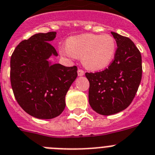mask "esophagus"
Instances as JSON below:
<instances>
[{"label": "esophagus", "mask_w": 155, "mask_h": 155, "mask_svg": "<svg viewBox=\"0 0 155 155\" xmlns=\"http://www.w3.org/2000/svg\"><path fill=\"white\" fill-rule=\"evenodd\" d=\"M77 73H78V76H83V75L85 74L84 71L82 70V69H78Z\"/></svg>", "instance_id": "obj_1"}]
</instances>
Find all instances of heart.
Returning a JSON list of instances; mask_svg holds the SVG:
<instances>
[{
	"label": "heart",
	"mask_w": 155,
	"mask_h": 155,
	"mask_svg": "<svg viewBox=\"0 0 155 155\" xmlns=\"http://www.w3.org/2000/svg\"><path fill=\"white\" fill-rule=\"evenodd\" d=\"M116 48L115 40L109 34H86L69 37L66 47H62L60 52L71 58L82 57V64L87 69L98 71L112 63Z\"/></svg>",
	"instance_id": "obj_1"
}]
</instances>
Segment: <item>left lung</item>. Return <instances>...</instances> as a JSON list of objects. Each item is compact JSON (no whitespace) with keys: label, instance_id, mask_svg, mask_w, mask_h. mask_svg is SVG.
Instances as JSON below:
<instances>
[{"label":"left lung","instance_id":"left-lung-1","mask_svg":"<svg viewBox=\"0 0 155 155\" xmlns=\"http://www.w3.org/2000/svg\"><path fill=\"white\" fill-rule=\"evenodd\" d=\"M112 34L118 47L112 63L103 71L86 73L89 105L102 115L125 109L134 99L142 76L141 55L136 46L128 37Z\"/></svg>","mask_w":155,"mask_h":155}]
</instances>
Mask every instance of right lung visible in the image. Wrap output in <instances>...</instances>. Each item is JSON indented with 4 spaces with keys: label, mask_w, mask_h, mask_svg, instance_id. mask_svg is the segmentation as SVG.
Returning <instances> with one entry per match:
<instances>
[{
    "label": "right lung",
    "mask_w": 155,
    "mask_h": 155,
    "mask_svg": "<svg viewBox=\"0 0 155 155\" xmlns=\"http://www.w3.org/2000/svg\"><path fill=\"white\" fill-rule=\"evenodd\" d=\"M56 32L34 34L17 46L11 58V82L20 106L31 116L51 119L63 112L65 97L77 77L76 66L51 63L58 53L50 43Z\"/></svg>",
    "instance_id": "add662e5"
}]
</instances>
